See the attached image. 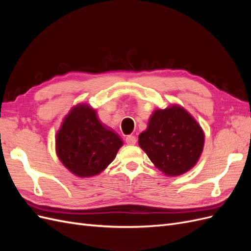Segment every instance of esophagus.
<instances>
[{
    "instance_id": "obj_1",
    "label": "esophagus",
    "mask_w": 251,
    "mask_h": 251,
    "mask_svg": "<svg viewBox=\"0 0 251 251\" xmlns=\"http://www.w3.org/2000/svg\"><path fill=\"white\" fill-rule=\"evenodd\" d=\"M126 142L128 144V146H134V144H136V142H137V139H136L134 135H128L126 136Z\"/></svg>"
}]
</instances>
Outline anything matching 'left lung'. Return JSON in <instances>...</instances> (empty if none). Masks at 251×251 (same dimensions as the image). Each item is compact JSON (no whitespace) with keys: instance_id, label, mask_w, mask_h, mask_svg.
Instances as JSON below:
<instances>
[{"instance_id":"obj_1","label":"left lung","mask_w":251,"mask_h":251,"mask_svg":"<svg viewBox=\"0 0 251 251\" xmlns=\"http://www.w3.org/2000/svg\"><path fill=\"white\" fill-rule=\"evenodd\" d=\"M138 142L157 169L168 176H179L198 162L204 133L191 114L173 104L151 114Z\"/></svg>"}]
</instances>
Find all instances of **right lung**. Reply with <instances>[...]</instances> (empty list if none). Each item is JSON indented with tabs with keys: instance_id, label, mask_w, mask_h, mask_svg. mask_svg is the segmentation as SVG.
Wrapping results in <instances>:
<instances>
[{
	"instance_id": "add662e5",
	"label": "right lung",
	"mask_w": 251,
	"mask_h": 251,
	"mask_svg": "<svg viewBox=\"0 0 251 251\" xmlns=\"http://www.w3.org/2000/svg\"><path fill=\"white\" fill-rule=\"evenodd\" d=\"M123 140L102 126L96 111L77 104L65 117L55 138L59 160L74 175L92 177L114 160Z\"/></svg>"
}]
</instances>
